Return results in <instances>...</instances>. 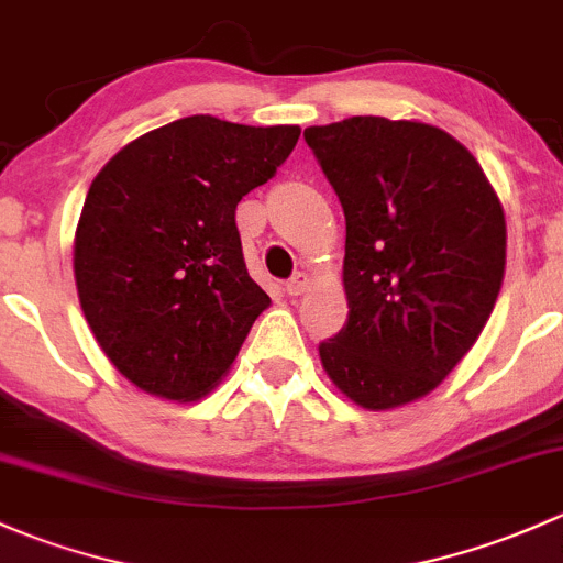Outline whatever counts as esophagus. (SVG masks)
Here are the masks:
<instances>
[{"instance_id":"obj_1","label":"esophagus","mask_w":563,"mask_h":563,"mask_svg":"<svg viewBox=\"0 0 563 563\" xmlns=\"http://www.w3.org/2000/svg\"><path fill=\"white\" fill-rule=\"evenodd\" d=\"M306 289H309V276H306L303 271H298V274L287 282V295H292L295 298V295H303Z\"/></svg>"}]
</instances>
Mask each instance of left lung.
Segmentation results:
<instances>
[{"label":"left lung","instance_id":"obj_1","mask_svg":"<svg viewBox=\"0 0 563 563\" xmlns=\"http://www.w3.org/2000/svg\"><path fill=\"white\" fill-rule=\"evenodd\" d=\"M303 137L346 219L350 320L320 344L322 368L357 407H407L448 379L494 311L501 200L472 152L426 121L352 115Z\"/></svg>","mask_w":563,"mask_h":563}]
</instances>
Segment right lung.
<instances>
[{"label":"right lung","instance_id":"1","mask_svg":"<svg viewBox=\"0 0 563 563\" xmlns=\"http://www.w3.org/2000/svg\"><path fill=\"white\" fill-rule=\"evenodd\" d=\"M298 135L189 115L126 143L91 181L73 241L80 309L115 371L148 396L211 393L271 306L243 263L235 208Z\"/></svg>","mask_w":563,"mask_h":563}]
</instances>
